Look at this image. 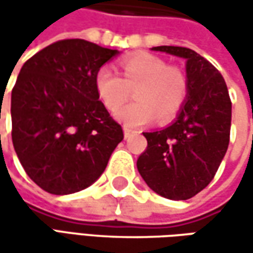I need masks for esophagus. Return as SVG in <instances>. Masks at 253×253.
Instances as JSON below:
<instances>
[{"mask_svg": "<svg viewBox=\"0 0 253 253\" xmlns=\"http://www.w3.org/2000/svg\"><path fill=\"white\" fill-rule=\"evenodd\" d=\"M132 132H133V131H132L129 126H124V135H125V138H129Z\"/></svg>", "mask_w": 253, "mask_h": 253, "instance_id": "34e87169", "label": "esophagus"}]
</instances>
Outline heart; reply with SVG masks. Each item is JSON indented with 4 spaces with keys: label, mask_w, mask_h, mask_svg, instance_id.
<instances>
[{
    "label": "heart",
    "mask_w": 253,
    "mask_h": 253,
    "mask_svg": "<svg viewBox=\"0 0 253 253\" xmlns=\"http://www.w3.org/2000/svg\"><path fill=\"white\" fill-rule=\"evenodd\" d=\"M121 78L110 66H102L95 73V91L101 102L115 111L134 90L135 101L115 112L126 125H142L158 115L159 121H169L183 108L189 84L184 73L169 66L159 56L139 53L120 63Z\"/></svg>",
    "instance_id": "heart-1"
}]
</instances>
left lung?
Segmentation results:
<instances>
[{"label":"left lung","instance_id":"8db88e82","mask_svg":"<svg viewBox=\"0 0 253 253\" xmlns=\"http://www.w3.org/2000/svg\"><path fill=\"white\" fill-rule=\"evenodd\" d=\"M152 49L186 59L189 92L171 125L143 132L148 146L136 166L159 196L189 200L214 179L228 149L231 98L221 73L194 50L181 46Z\"/></svg>","mask_w":253,"mask_h":253}]
</instances>
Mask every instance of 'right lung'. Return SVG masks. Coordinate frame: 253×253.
<instances>
[{"mask_svg":"<svg viewBox=\"0 0 253 253\" xmlns=\"http://www.w3.org/2000/svg\"><path fill=\"white\" fill-rule=\"evenodd\" d=\"M115 54L83 39H64L34 54L19 72L11 95L12 143L26 174L50 194L88 187L124 139L94 83Z\"/></svg>","mask_w":253,"mask_h":253,"instance_id":"obj_1","label":"right lung"}]
</instances>
